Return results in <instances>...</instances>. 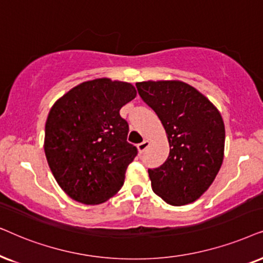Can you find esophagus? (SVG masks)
<instances>
[{"label": "esophagus", "instance_id": "obj_1", "mask_svg": "<svg viewBox=\"0 0 263 263\" xmlns=\"http://www.w3.org/2000/svg\"><path fill=\"white\" fill-rule=\"evenodd\" d=\"M149 141H143L142 143H139V144L137 145V148H138V150H139V153H143V152H145L146 150V148H148L149 146Z\"/></svg>", "mask_w": 263, "mask_h": 263}]
</instances>
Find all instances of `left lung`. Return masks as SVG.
Segmentation results:
<instances>
[{
    "label": "left lung",
    "mask_w": 263,
    "mask_h": 263,
    "mask_svg": "<svg viewBox=\"0 0 263 263\" xmlns=\"http://www.w3.org/2000/svg\"><path fill=\"white\" fill-rule=\"evenodd\" d=\"M141 99L166 129L170 155L148 170L153 191L172 205L201 197L223 160L225 125L219 110L195 87L179 80L136 84Z\"/></svg>",
    "instance_id": "left-lung-1"
}]
</instances>
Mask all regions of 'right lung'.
Masks as SVG:
<instances>
[{
    "instance_id": "add662e5",
    "label": "right lung",
    "mask_w": 263,
    "mask_h": 263,
    "mask_svg": "<svg viewBox=\"0 0 263 263\" xmlns=\"http://www.w3.org/2000/svg\"><path fill=\"white\" fill-rule=\"evenodd\" d=\"M137 95L129 83L108 78L84 82L49 111L44 152L52 176L69 197L100 204L120 190L138 150L127 142L122 106Z\"/></svg>"
}]
</instances>
